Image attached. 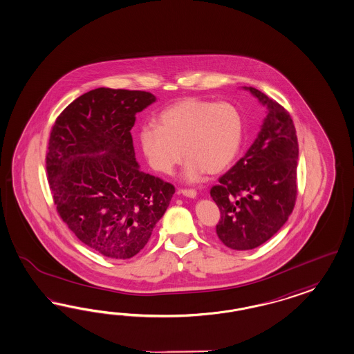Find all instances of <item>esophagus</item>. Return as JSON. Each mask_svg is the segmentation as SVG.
Instances as JSON below:
<instances>
[{
    "label": "esophagus",
    "instance_id": "34e87169",
    "mask_svg": "<svg viewBox=\"0 0 354 354\" xmlns=\"http://www.w3.org/2000/svg\"><path fill=\"white\" fill-rule=\"evenodd\" d=\"M182 194L188 197V198H196L197 197V192L194 189H182Z\"/></svg>",
    "mask_w": 354,
    "mask_h": 354
}]
</instances>
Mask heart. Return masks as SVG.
I'll list each match as a JSON object with an SVG mask.
<instances>
[{"instance_id": "1", "label": "heart", "mask_w": 354, "mask_h": 354, "mask_svg": "<svg viewBox=\"0 0 354 354\" xmlns=\"http://www.w3.org/2000/svg\"><path fill=\"white\" fill-rule=\"evenodd\" d=\"M157 126L140 127L138 140L153 171L169 175L184 158L185 182H198L206 172L218 175L234 160L243 138L237 106L185 97L162 111Z\"/></svg>"}]
</instances>
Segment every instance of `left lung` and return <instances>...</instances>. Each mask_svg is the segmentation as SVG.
Wrapping results in <instances>:
<instances>
[{"label":"left lung","mask_w":354,"mask_h":354,"mask_svg":"<svg viewBox=\"0 0 354 354\" xmlns=\"http://www.w3.org/2000/svg\"><path fill=\"white\" fill-rule=\"evenodd\" d=\"M267 108L255 142L211 188L221 219L220 241L230 249L251 250L283 227L297 200V130L282 105L255 87L243 86Z\"/></svg>","instance_id":"1"}]
</instances>
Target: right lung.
Segmentation results:
<instances>
[{"mask_svg":"<svg viewBox=\"0 0 354 354\" xmlns=\"http://www.w3.org/2000/svg\"><path fill=\"white\" fill-rule=\"evenodd\" d=\"M154 102L147 91L99 87L68 105L50 134L46 170L57 212L106 258L143 249L175 193L135 158V115Z\"/></svg>","mask_w":354,"mask_h":354,"instance_id":"1","label":"right lung"}]
</instances>
